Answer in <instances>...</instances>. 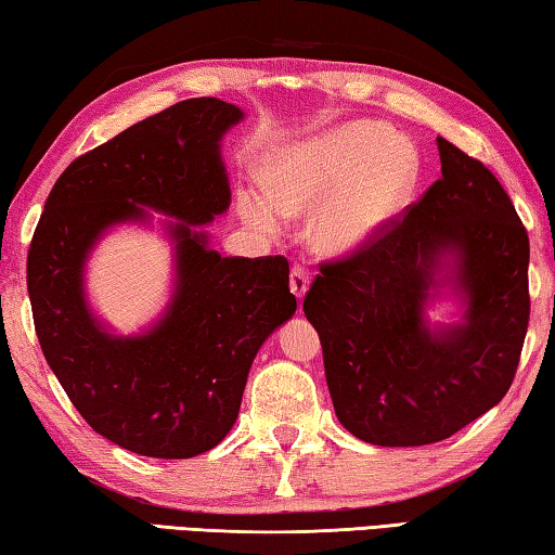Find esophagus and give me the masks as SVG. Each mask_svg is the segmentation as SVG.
<instances>
[{
  "mask_svg": "<svg viewBox=\"0 0 555 555\" xmlns=\"http://www.w3.org/2000/svg\"><path fill=\"white\" fill-rule=\"evenodd\" d=\"M310 270L302 268V266H295L293 270H289V289H293V295L297 299H302L307 295V289H310Z\"/></svg>",
  "mask_w": 555,
  "mask_h": 555,
  "instance_id": "34e87169",
  "label": "esophagus"
}]
</instances>
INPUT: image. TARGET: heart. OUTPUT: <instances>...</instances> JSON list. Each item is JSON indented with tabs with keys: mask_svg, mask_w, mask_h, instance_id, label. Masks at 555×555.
Here are the masks:
<instances>
[{
	"mask_svg": "<svg viewBox=\"0 0 555 555\" xmlns=\"http://www.w3.org/2000/svg\"><path fill=\"white\" fill-rule=\"evenodd\" d=\"M417 162L411 144L386 125L353 120L280 150L262 162L258 194H241L243 221L275 235L285 218L310 216L320 256H351L374 243L413 194Z\"/></svg>",
	"mask_w": 555,
	"mask_h": 555,
	"instance_id": "1",
	"label": "heart"
}]
</instances>
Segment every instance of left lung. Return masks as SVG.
Instances as JSON below:
<instances>
[{
    "label": "left lung",
    "instance_id": "obj_1",
    "mask_svg": "<svg viewBox=\"0 0 555 555\" xmlns=\"http://www.w3.org/2000/svg\"><path fill=\"white\" fill-rule=\"evenodd\" d=\"M442 177L353 256L324 262L305 297L334 413L380 448L440 442L512 386L529 326V235L482 162L438 138ZM455 296L460 323L430 325Z\"/></svg>",
    "mask_w": 555,
    "mask_h": 555
}]
</instances>
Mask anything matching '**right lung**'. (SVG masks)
I'll return each instance as SVG.
<instances>
[{"label":"right lung","instance_id":"add662e5","mask_svg":"<svg viewBox=\"0 0 555 555\" xmlns=\"http://www.w3.org/2000/svg\"><path fill=\"white\" fill-rule=\"evenodd\" d=\"M243 117L192 98L127 127L70 162L31 238L26 285L43 357L90 428L144 457L216 448L262 341L297 310L283 256L223 258L198 229L231 206L221 140ZM152 210L168 216L176 283L158 320L122 338L89 307L85 262L115 224H151Z\"/></svg>","mask_w":555,"mask_h":555}]
</instances>
